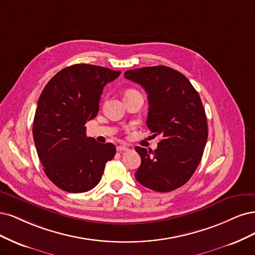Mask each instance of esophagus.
<instances>
[{"label":"esophagus","instance_id":"1","mask_svg":"<svg viewBox=\"0 0 255 255\" xmlns=\"http://www.w3.org/2000/svg\"><path fill=\"white\" fill-rule=\"evenodd\" d=\"M117 150L120 151V152H123V151H128L129 148H128V147H126V146H118L117 147Z\"/></svg>","mask_w":255,"mask_h":255}]
</instances>
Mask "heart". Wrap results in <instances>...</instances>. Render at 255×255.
<instances>
[{
	"label": "heart",
	"mask_w": 255,
	"mask_h": 255,
	"mask_svg": "<svg viewBox=\"0 0 255 255\" xmlns=\"http://www.w3.org/2000/svg\"><path fill=\"white\" fill-rule=\"evenodd\" d=\"M131 92H134V90H129V91H127V92H126V94H128V93H131Z\"/></svg>",
	"instance_id": "heart-1"
}]
</instances>
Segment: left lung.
Returning a JSON list of instances; mask_svg holds the SVG:
<instances>
[{
  "instance_id": "left-lung-1",
  "label": "left lung",
  "mask_w": 255,
  "mask_h": 255,
  "mask_svg": "<svg viewBox=\"0 0 255 255\" xmlns=\"http://www.w3.org/2000/svg\"><path fill=\"white\" fill-rule=\"evenodd\" d=\"M124 75L144 88L149 103L147 127L152 136H162L154 151L135 147L141 157L135 179L155 192L174 191L193 176L208 139L200 96L183 74L164 65L129 70Z\"/></svg>"
}]
</instances>
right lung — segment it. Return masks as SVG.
Wrapping results in <instances>:
<instances>
[{
    "label": "right lung",
    "mask_w": 255,
    "mask_h": 255,
    "mask_svg": "<svg viewBox=\"0 0 255 255\" xmlns=\"http://www.w3.org/2000/svg\"><path fill=\"white\" fill-rule=\"evenodd\" d=\"M120 75L98 65L73 64L57 73L39 97L32 125L38 157L47 178L65 192L92 190L114 158L116 146L88 137L85 125L97 116L104 87Z\"/></svg>",
    "instance_id": "1"
}]
</instances>
